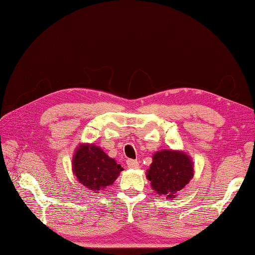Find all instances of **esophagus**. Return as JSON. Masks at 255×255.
Listing matches in <instances>:
<instances>
[{
    "mask_svg": "<svg viewBox=\"0 0 255 255\" xmlns=\"http://www.w3.org/2000/svg\"><path fill=\"white\" fill-rule=\"evenodd\" d=\"M127 164H128V167H129V169H137L138 161L133 160V159H128V160H127Z\"/></svg>",
    "mask_w": 255,
    "mask_h": 255,
    "instance_id": "esophagus-1",
    "label": "esophagus"
}]
</instances>
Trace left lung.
Segmentation results:
<instances>
[{
	"instance_id": "left-lung-1",
	"label": "left lung",
	"mask_w": 255,
	"mask_h": 255,
	"mask_svg": "<svg viewBox=\"0 0 255 255\" xmlns=\"http://www.w3.org/2000/svg\"><path fill=\"white\" fill-rule=\"evenodd\" d=\"M147 177L159 195L175 198L194 176L190 158L184 152L161 150L153 154Z\"/></svg>"
}]
</instances>
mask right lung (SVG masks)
Listing matches in <instances>:
<instances>
[{"label":"right lung","mask_w":255,"mask_h":255,"mask_svg":"<svg viewBox=\"0 0 255 255\" xmlns=\"http://www.w3.org/2000/svg\"><path fill=\"white\" fill-rule=\"evenodd\" d=\"M73 173L79 182L89 189L99 192L111 186L123 170L102 148L95 145H82L73 157Z\"/></svg>","instance_id":"add662e5"}]
</instances>
